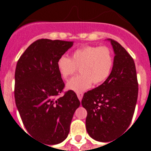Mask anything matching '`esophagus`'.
I'll return each mask as SVG.
<instances>
[{
	"mask_svg": "<svg viewBox=\"0 0 151 151\" xmlns=\"http://www.w3.org/2000/svg\"><path fill=\"white\" fill-rule=\"evenodd\" d=\"M77 96H78V99H79L80 101H81V99H82V98H83L82 92H78V93H77Z\"/></svg>",
	"mask_w": 151,
	"mask_h": 151,
	"instance_id": "1",
	"label": "esophagus"
}]
</instances>
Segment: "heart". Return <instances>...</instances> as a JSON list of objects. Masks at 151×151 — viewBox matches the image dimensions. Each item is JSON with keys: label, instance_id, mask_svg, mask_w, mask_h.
I'll return each instance as SVG.
<instances>
[{"label": "heart", "instance_id": "b5f03b06", "mask_svg": "<svg viewBox=\"0 0 151 151\" xmlns=\"http://www.w3.org/2000/svg\"><path fill=\"white\" fill-rule=\"evenodd\" d=\"M114 66V55L106 46L88 45L78 48L72 58L62 55L57 61V68L63 79H67L80 68V75L72 78L66 88L76 92H84L94 85L104 82Z\"/></svg>", "mask_w": 151, "mask_h": 151}]
</instances>
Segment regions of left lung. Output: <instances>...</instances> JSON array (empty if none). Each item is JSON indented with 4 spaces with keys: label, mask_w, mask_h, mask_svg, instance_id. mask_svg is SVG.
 Instances as JSON below:
<instances>
[{
    "label": "left lung",
    "mask_w": 151,
    "mask_h": 151,
    "mask_svg": "<svg viewBox=\"0 0 151 151\" xmlns=\"http://www.w3.org/2000/svg\"><path fill=\"white\" fill-rule=\"evenodd\" d=\"M114 52L110 76L94 89L85 92L81 104L87 110L86 129L95 140L109 142L130 125L138 97L133 59L118 42L108 39Z\"/></svg>",
    "instance_id": "left-lung-1"
}]
</instances>
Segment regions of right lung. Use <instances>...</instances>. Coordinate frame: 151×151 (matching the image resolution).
<instances>
[{
  "instance_id": "right-lung-1",
  "label": "right lung",
  "mask_w": 151,
  "mask_h": 151,
  "mask_svg": "<svg viewBox=\"0 0 151 151\" xmlns=\"http://www.w3.org/2000/svg\"><path fill=\"white\" fill-rule=\"evenodd\" d=\"M73 44L39 39L23 52L15 68V104L22 123L31 136L48 145L67 137L73 114L81 104L72 90L59 96L65 85L57 61Z\"/></svg>"
}]
</instances>
